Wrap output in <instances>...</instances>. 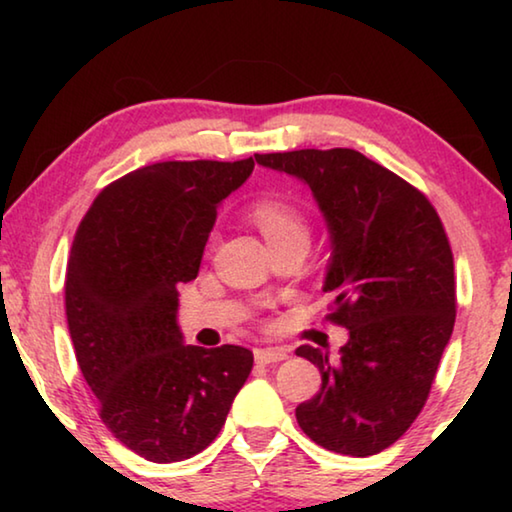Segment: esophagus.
<instances>
[{"label": "esophagus", "mask_w": 512, "mask_h": 512, "mask_svg": "<svg viewBox=\"0 0 512 512\" xmlns=\"http://www.w3.org/2000/svg\"><path fill=\"white\" fill-rule=\"evenodd\" d=\"M289 354L287 350H280V348H257L255 350V361L259 366H268V363H277V361H284Z\"/></svg>", "instance_id": "esophagus-1"}]
</instances>
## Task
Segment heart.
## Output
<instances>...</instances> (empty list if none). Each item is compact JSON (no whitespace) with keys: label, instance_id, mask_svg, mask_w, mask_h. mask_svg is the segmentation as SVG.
<instances>
[{"label":"heart","instance_id":"heart-1","mask_svg":"<svg viewBox=\"0 0 512 512\" xmlns=\"http://www.w3.org/2000/svg\"><path fill=\"white\" fill-rule=\"evenodd\" d=\"M250 219L262 232L266 244L275 248L293 237H307V221L296 205L284 198H259L250 207Z\"/></svg>","mask_w":512,"mask_h":512}]
</instances>
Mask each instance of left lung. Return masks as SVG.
<instances>
[{
	"label": "left lung",
	"instance_id": "8db88e82",
	"mask_svg": "<svg viewBox=\"0 0 512 512\" xmlns=\"http://www.w3.org/2000/svg\"><path fill=\"white\" fill-rule=\"evenodd\" d=\"M314 194L329 230L323 291L350 332L339 359L300 345L323 384L296 409L316 445L345 456L391 447L427 402L456 318L454 257L438 212L354 149L255 155Z\"/></svg>",
	"mask_w": 512,
	"mask_h": 512
}]
</instances>
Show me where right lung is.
Here are the masks:
<instances>
[{
    "instance_id": "obj_1",
    "label": "right lung",
    "mask_w": 512,
    "mask_h": 512,
    "mask_svg": "<svg viewBox=\"0 0 512 512\" xmlns=\"http://www.w3.org/2000/svg\"><path fill=\"white\" fill-rule=\"evenodd\" d=\"M255 160L158 162L94 198L65 275L76 361L119 443L153 463L192 458L219 436L253 370L241 345H185L178 289L198 275L216 207Z\"/></svg>"
}]
</instances>
